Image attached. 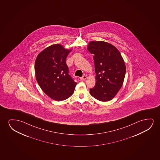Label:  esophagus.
<instances>
[{
  "label": "esophagus",
  "instance_id": "1",
  "mask_svg": "<svg viewBox=\"0 0 160 160\" xmlns=\"http://www.w3.org/2000/svg\"><path fill=\"white\" fill-rule=\"evenodd\" d=\"M86 78H87V77H86V75H83L82 77L80 78V79L81 80H85V79H86Z\"/></svg>",
  "mask_w": 160,
  "mask_h": 160
}]
</instances>
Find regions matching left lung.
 Returning a JSON list of instances; mask_svg holds the SVG:
<instances>
[{
	"instance_id": "8db88e82",
	"label": "left lung",
	"mask_w": 160,
	"mask_h": 160,
	"mask_svg": "<svg viewBox=\"0 0 160 160\" xmlns=\"http://www.w3.org/2000/svg\"><path fill=\"white\" fill-rule=\"evenodd\" d=\"M88 50L93 54L96 85L90 89V94L98 101H110L123 85L126 66L119 51L106 42H91Z\"/></svg>"
}]
</instances>
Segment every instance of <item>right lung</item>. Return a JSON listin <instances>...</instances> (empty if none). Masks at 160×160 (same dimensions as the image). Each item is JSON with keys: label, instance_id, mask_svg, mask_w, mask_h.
<instances>
[{"label": "right lung", "instance_id": "obj_1", "mask_svg": "<svg viewBox=\"0 0 160 160\" xmlns=\"http://www.w3.org/2000/svg\"><path fill=\"white\" fill-rule=\"evenodd\" d=\"M70 51L59 44H55L40 53L35 61L38 83L44 93L55 101H63L70 97L77 85L69 74L66 63Z\"/></svg>", "mask_w": 160, "mask_h": 160}]
</instances>
